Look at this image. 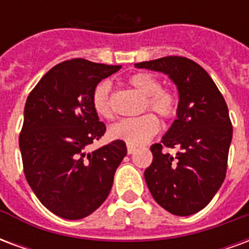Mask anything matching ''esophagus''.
Masks as SVG:
<instances>
[{
    "instance_id": "34e87169",
    "label": "esophagus",
    "mask_w": 249,
    "mask_h": 249,
    "mask_svg": "<svg viewBox=\"0 0 249 249\" xmlns=\"http://www.w3.org/2000/svg\"><path fill=\"white\" fill-rule=\"evenodd\" d=\"M126 149H128V155H132V153H135L137 148H136V146H133V145H128V146H126Z\"/></svg>"
}]
</instances>
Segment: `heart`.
Masks as SVG:
<instances>
[{"label":"heart","mask_w":249,"mask_h":249,"mask_svg":"<svg viewBox=\"0 0 249 249\" xmlns=\"http://www.w3.org/2000/svg\"><path fill=\"white\" fill-rule=\"evenodd\" d=\"M128 84L145 96L142 110H152L162 120H172L178 110L176 94L161 88V82L151 73H135L128 78ZM93 108L104 119L113 117L110 101V85L108 81L98 84L93 92ZM160 129V121L155 114L145 113L139 117L124 119L110 126L109 133L114 140L125 141L128 145H141L151 140Z\"/></svg>","instance_id":"1"}]
</instances>
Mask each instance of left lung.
Wrapping results in <instances>:
<instances>
[{"instance_id":"obj_1","label":"left lung","mask_w":249,"mask_h":249,"mask_svg":"<svg viewBox=\"0 0 249 249\" xmlns=\"http://www.w3.org/2000/svg\"><path fill=\"white\" fill-rule=\"evenodd\" d=\"M162 71L178 89V119L161 144L151 146L153 161L144 178L159 205L178 216L201 211L224 181L232 123L213 80L187 57L168 56L135 64ZM178 146L173 158L165 149Z\"/></svg>"}]
</instances>
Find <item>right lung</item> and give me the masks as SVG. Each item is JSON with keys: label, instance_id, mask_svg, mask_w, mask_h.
<instances>
[{"label": "right lung", "instance_id": "add662e5", "mask_svg": "<svg viewBox=\"0 0 249 249\" xmlns=\"http://www.w3.org/2000/svg\"><path fill=\"white\" fill-rule=\"evenodd\" d=\"M120 68L68 60L53 66L28 96L19 133L25 178L42 205L62 219L93 213L108 197L126 155L121 140L87 152L107 130L93 108V92Z\"/></svg>", "mask_w": 249, "mask_h": 249}]
</instances>
